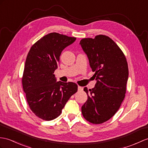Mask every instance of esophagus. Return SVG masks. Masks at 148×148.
I'll return each instance as SVG.
<instances>
[{"instance_id":"34e87169","label":"esophagus","mask_w":148,"mask_h":148,"mask_svg":"<svg viewBox=\"0 0 148 148\" xmlns=\"http://www.w3.org/2000/svg\"><path fill=\"white\" fill-rule=\"evenodd\" d=\"M82 90H83V88L79 86H78V91H82Z\"/></svg>"}]
</instances>
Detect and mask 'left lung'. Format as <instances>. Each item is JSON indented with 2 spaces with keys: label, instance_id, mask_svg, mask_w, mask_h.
<instances>
[{
  "label": "left lung",
  "instance_id": "8db88e82",
  "mask_svg": "<svg viewBox=\"0 0 148 148\" xmlns=\"http://www.w3.org/2000/svg\"><path fill=\"white\" fill-rule=\"evenodd\" d=\"M80 44L97 80L94 88H84L88 98L82 106V114L89 122L100 124L115 114L125 98L127 62L119 47L106 35L84 38Z\"/></svg>",
  "mask_w": 148,
  "mask_h": 148
}]
</instances>
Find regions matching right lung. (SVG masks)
<instances>
[{
	"label": "right lung",
	"mask_w": 148,
	"mask_h": 148,
	"mask_svg": "<svg viewBox=\"0 0 148 148\" xmlns=\"http://www.w3.org/2000/svg\"><path fill=\"white\" fill-rule=\"evenodd\" d=\"M75 39L50 33L34 43L27 53L22 77L23 90L31 110L44 121L58 117L77 91L74 82H56L53 74L62 51Z\"/></svg>",
	"instance_id": "1"
}]
</instances>
